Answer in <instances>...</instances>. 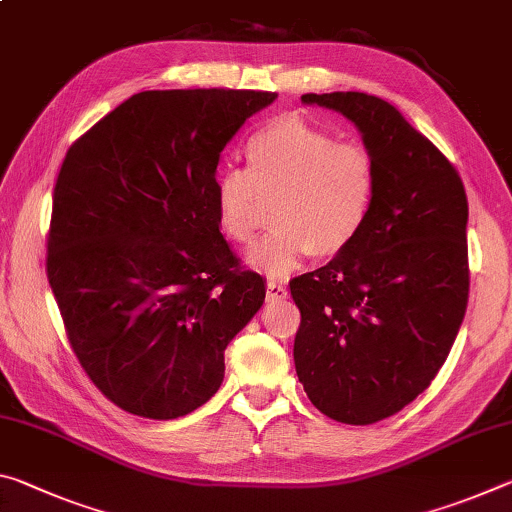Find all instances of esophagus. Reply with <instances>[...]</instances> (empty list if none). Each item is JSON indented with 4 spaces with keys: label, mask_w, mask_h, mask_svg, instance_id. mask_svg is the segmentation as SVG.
Here are the masks:
<instances>
[{
    "label": "esophagus",
    "mask_w": 512,
    "mask_h": 512,
    "mask_svg": "<svg viewBox=\"0 0 512 512\" xmlns=\"http://www.w3.org/2000/svg\"><path fill=\"white\" fill-rule=\"evenodd\" d=\"M266 291H268V300H287L289 298V289L284 287L282 282H275V280H268L266 282Z\"/></svg>",
    "instance_id": "1"
}]
</instances>
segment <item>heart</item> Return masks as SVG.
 Returning <instances> with one entry per match:
<instances>
[{
	"mask_svg": "<svg viewBox=\"0 0 512 512\" xmlns=\"http://www.w3.org/2000/svg\"><path fill=\"white\" fill-rule=\"evenodd\" d=\"M248 169L228 164L214 178L216 223L250 244L273 201L275 230L246 255L268 277H287L309 255L332 257L354 244L377 196V162L359 142H339L300 115H284L246 142Z\"/></svg>",
	"mask_w": 512,
	"mask_h": 512,
	"instance_id": "b5f03b06",
	"label": "heart"
}]
</instances>
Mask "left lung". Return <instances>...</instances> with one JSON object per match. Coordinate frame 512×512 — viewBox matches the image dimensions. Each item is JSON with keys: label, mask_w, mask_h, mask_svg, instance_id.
<instances>
[{"label": "left lung", "mask_w": 512, "mask_h": 512, "mask_svg": "<svg viewBox=\"0 0 512 512\" xmlns=\"http://www.w3.org/2000/svg\"><path fill=\"white\" fill-rule=\"evenodd\" d=\"M302 103L357 126L377 196L354 244L291 282L302 316L293 361L320 413L372 424L411 404L456 341L470 291L467 196L452 162L388 101L329 92Z\"/></svg>", "instance_id": "1"}]
</instances>
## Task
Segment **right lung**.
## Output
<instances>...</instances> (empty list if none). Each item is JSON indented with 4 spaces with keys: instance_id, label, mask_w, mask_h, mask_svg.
I'll return each mask as SVG.
<instances>
[{
    "instance_id": "add662e5",
    "label": "right lung",
    "mask_w": 512,
    "mask_h": 512,
    "mask_svg": "<svg viewBox=\"0 0 512 512\" xmlns=\"http://www.w3.org/2000/svg\"><path fill=\"white\" fill-rule=\"evenodd\" d=\"M255 90L133 94L60 167L47 277L69 343L119 409L173 420L219 391L225 348L264 305L221 235L214 178Z\"/></svg>"
}]
</instances>
